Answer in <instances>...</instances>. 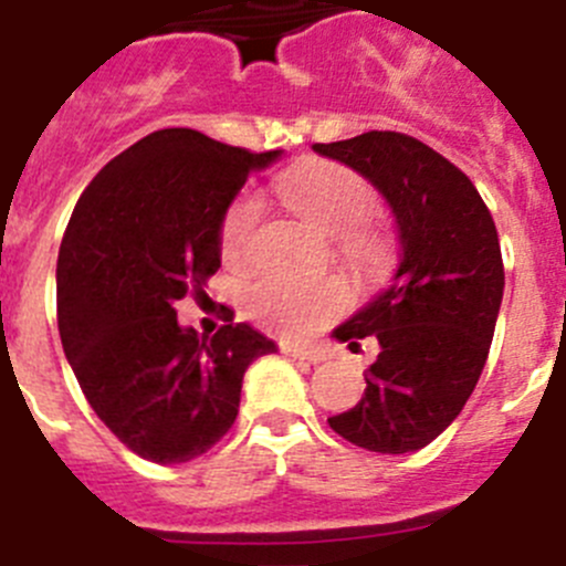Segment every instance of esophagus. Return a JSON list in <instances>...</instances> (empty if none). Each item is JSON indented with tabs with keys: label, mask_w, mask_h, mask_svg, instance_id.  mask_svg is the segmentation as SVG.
<instances>
[{
	"label": "esophagus",
	"mask_w": 566,
	"mask_h": 566,
	"mask_svg": "<svg viewBox=\"0 0 566 566\" xmlns=\"http://www.w3.org/2000/svg\"><path fill=\"white\" fill-rule=\"evenodd\" d=\"M283 354L294 359H308V363H323L328 357L323 348H306V345H283Z\"/></svg>",
	"instance_id": "1"
}]
</instances>
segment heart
Wrapping results in <instances>:
<instances>
[{
    "instance_id": "1",
    "label": "heart",
    "mask_w": 566,
    "mask_h": 566,
    "mask_svg": "<svg viewBox=\"0 0 566 566\" xmlns=\"http://www.w3.org/2000/svg\"><path fill=\"white\" fill-rule=\"evenodd\" d=\"M280 198L308 223L337 234V249L352 266L368 269L382 260V238L365 227L377 195L354 169L328 161H306L277 178ZM260 218L254 195H240L221 221V254L227 263L247 258L249 240ZM345 289L337 280H303L263 274L249 283L243 303L260 326L286 337H303L345 308Z\"/></svg>"
}]
</instances>
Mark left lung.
Masks as SVG:
<instances>
[{
    "mask_svg": "<svg viewBox=\"0 0 566 566\" xmlns=\"http://www.w3.org/2000/svg\"><path fill=\"white\" fill-rule=\"evenodd\" d=\"M314 153L382 195L399 240L391 283L334 328L339 343L377 339L379 354L363 399L328 424L365 451L413 453L459 417L482 377L504 294L496 223L468 175L411 135L374 129Z\"/></svg>",
    "mask_w": 566,
    "mask_h": 566,
    "instance_id": "1",
    "label": "left lung"
}]
</instances>
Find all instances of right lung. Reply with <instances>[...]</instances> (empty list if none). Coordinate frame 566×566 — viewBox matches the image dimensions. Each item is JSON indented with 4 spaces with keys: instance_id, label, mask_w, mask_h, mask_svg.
Returning <instances> with one entry per match:
<instances>
[{
    "instance_id": "add662e5",
    "label": "right lung",
    "mask_w": 566,
    "mask_h": 566,
    "mask_svg": "<svg viewBox=\"0 0 566 566\" xmlns=\"http://www.w3.org/2000/svg\"><path fill=\"white\" fill-rule=\"evenodd\" d=\"M280 155L158 129L115 155L73 209L56 266L64 357L90 408L142 459L181 464L221 442L247 368L277 352L232 312L201 337L175 303L218 272L223 214Z\"/></svg>"
}]
</instances>
